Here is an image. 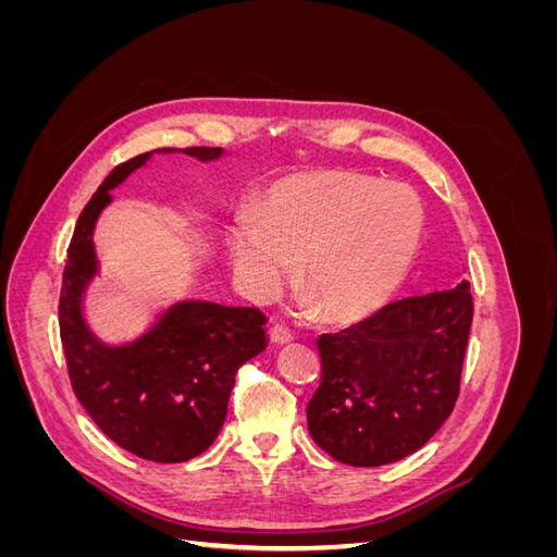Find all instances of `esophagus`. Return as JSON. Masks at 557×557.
<instances>
[{
    "instance_id": "obj_1",
    "label": "esophagus",
    "mask_w": 557,
    "mask_h": 557,
    "mask_svg": "<svg viewBox=\"0 0 557 557\" xmlns=\"http://www.w3.org/2000/svg\"><path fill=\"white\" fill-rule=\"evenodd\" d=\"M269 339H272L274 344H288V342H293V332L283 323H274L272 330H269Z\"/></svg>"
}]
</instances>
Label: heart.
I'll use <instances>...</instances> for the list:
<instances>
[{
    "label": "heart",
    "instance_id": "heart-1",
    "mask_svg": "<svg viewBox=\"0 0 557 557\" xmlns=\"http://www.w3.org/2000/svg\"><path fill=\"white\" fill-rule=\"evenodd\" d=\"M227 232L234 278L256 301L295 274L309 309L334 323L379 311L409 278L425 237V205L411 185L350 172L274 183Z\"/></svg>",
    "mask_w": 557,
    "mask_h": 557
}]
</instances>
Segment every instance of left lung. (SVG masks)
<instances>
[{"instance_id": "obj_1", "label": "left lung", "mask_w": 557, "mask_h": 557, "mask_svg": "<svg viewBox=\"0 0 557 557\" xmlns=\"http://www.w3.org/2000/svg\"><path fill=\"white\" fill-rule=\"evenodd\" d=\"M471 315L462 281L320 336L323 372L307 407L313 442L352 467L391 465L423 448L460 395Z\"/></svg>"}]
</instances>
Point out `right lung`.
I'll use <instances>...</instances> for the list:
<instances>
[{"instance_id": "add662e5", "label": "right lung", "mask_w": 557, "mask_h": 557, "mask_svg": "<svg viewBox=\"0 0 557 557\" xmlns=\"http://www.w3.org/2000/svg\"><path fill=\"white\" fill-rule=\"evenodd\" d=\"M172 150L201 162L223 156L209 146L158 148L117 164L78 215L60 293V336L78 401L109 440L153 462H185L213 444L237 369L267 346V318L252 307L176 301L121 346L99 342L83 318V293L99 272L92 232L111 205L109 190L153 153Z\"/></svg>"}]
</instances>
